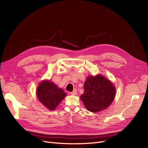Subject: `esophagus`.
I'll list each match as a JSON object with an SVG mask.
<instances>
[{
	"label": "esophagus",
	"instance_id": "esophagus-1",
	"mask_svg": "<svg viewBox=\"0 0 148 148\" xmlns=\"http://www.w3.org/2000/svg\"><path fill=\"white\" fill-rule=\"evenodd\" d=\"M71 95H75L77 94V89H74L73 92H71Z\"/></svg>",
	"mask_w": 148,
	"mask_h": 148
}]
</instances>
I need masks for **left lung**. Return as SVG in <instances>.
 <instances>
[{"label":"left lung","instance_id":"left-lung-1","mask_svg":"<svg viewBox=\"0 0 148 148\" xmlns=\"http://www.w3.org/2000/svg\"><path fill=\"white\" fill-rule=\"evenodd\" d=\"M84 89L80 99L87 109L92 112L106 109L115 97L114 86L102 75L88 77L84 84Z\"/></svg>","mask_w":148,"mask_h":148}]
</instances>
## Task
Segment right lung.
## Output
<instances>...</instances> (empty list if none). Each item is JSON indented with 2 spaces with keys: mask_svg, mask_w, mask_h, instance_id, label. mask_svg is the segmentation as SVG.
Here are the masks:
<instances>
[{
  "mask_svg": "<svg viewBox=\"0 0 148 148\" xmlns=\"http://www.w3.org/2000/svg\"><path fill=\"white\" fill-rule=\"evenodd\" d=\"M39 101L48 109L53 110L66 95L63 89L59 88L54 83L44 80L38 85L36 90Z\"/></svg>",
  "mask_w": 148,
  "mask_h": 148,
  "instance_id": "right-lung-1",
  "label": "right lung"
}]
</instances>
